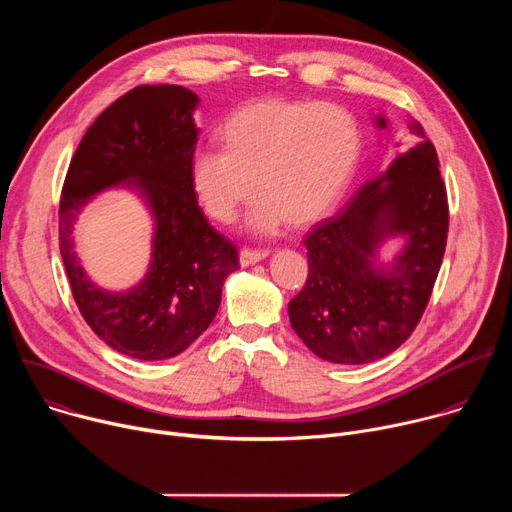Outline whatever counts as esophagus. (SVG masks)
<instances>
[{"instance_id": "obj_1", "label": "esophagus", "mask_w": 512, "mask_h": 512, "mask_svg": "<svg viewBox=\"0 0 512 512\" xmlns=\"http://www.w3.org/2000/svg\"><path fill=\"white\" fill-rule=\"evenodd\" d=\"M267 255H269V251H265V249H249V247H243L241 253H239V261H241L243 267H247V265H253V263L265 259Z\"/></svg>"}]
</instances>
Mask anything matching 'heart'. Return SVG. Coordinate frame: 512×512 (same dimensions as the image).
<instances>
[{"mask_svg":"<svg viewBox=\"0 0 512 512\" xmlns=\"http://www.w3.org/2000/svg\"><path fill=\"white\" fill-rule=\"evenodd\" d=\"M225 148H198L190 178L204 210L235 221L255 190L249 225L275 233L289 218L310 225L344 194L360 154L354 117L332 103L263 99L229 117Z\"/></svg>","mask_w":512,"mask_h":512,"instance_id":"b5f03b06","label":"heart"}]
</instances>
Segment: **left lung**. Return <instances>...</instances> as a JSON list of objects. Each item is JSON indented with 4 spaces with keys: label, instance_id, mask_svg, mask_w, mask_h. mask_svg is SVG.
<instances>
[{
    "label": "left lung",
    "instance_id": "1",
    "mask_svg": "<svg viewBox=\"0 0 512 512\" xmlns=\"http://www.w3.org/2000/svg\"><path fill=\"white\" fill-rule=\"evenodd\" d=\"M377 123L387 125L385 117ZM409 135V150L304 239L308 279L287 312L294 332L324 360L364 364L391 354L431 298L448 241V194L433 143L417 121ZM389 234H405L408 245L387 270L374 259Z\"/></svg>",
    "mask_w": 512,
    "mask_h": 512
}]
</instances>
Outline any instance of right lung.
<instances>
[{"instance_id":"add662e5","label":"right lung","mask_w":512,"mask_h":512,"mask_svg":"<svg viewBox=\"0 0 512 512\" xmlns=\"http://www.w3.org/2000/svg\"><path fill=\"white\" fill-rule=\"evenodd\" d=\"M198 97L180 85H139L109 105L70 160L60 208L58 245L81 316L113 350L164 360L186 350L214 320L223 281L239 269V251L214 231L190 178ZM131 183L149 200L155 253L146 279L123 295L99 290L84 275L71 223L97 191Z\"/></svg>"}]
</instances>
